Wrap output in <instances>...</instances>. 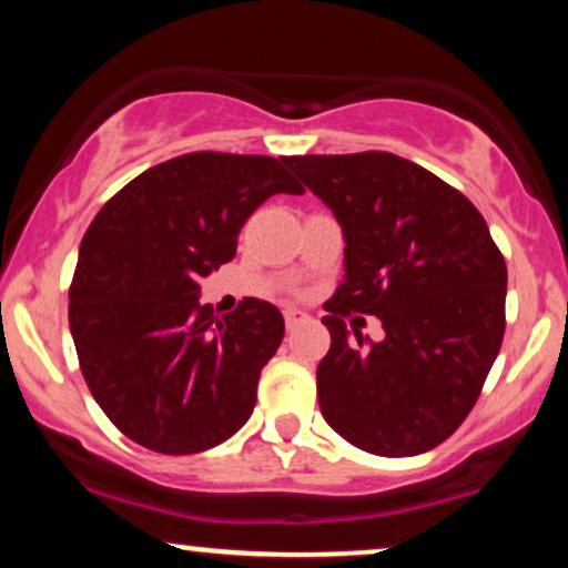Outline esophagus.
Segmentation results:
<instances>
[{"mask_svg":"<svg viewBox=\"0 0 568 568\" xmlns=\"http://www.w3.org/2000/svg\"><path fill=\"white\" fill-rule=\"evenodd\" d=\"M304 323H310V315H306V312H302V310H285V325H288V331L298 328V325H304Z\"/></svg>","mask_w":568,"mask_h":568,"instance_id":"1","label":"esophagus"}]
</instances>
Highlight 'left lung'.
Returning a JSON list of instances; mask_svg holds the SVG:
<instances>
[{"label": "left lung", "instance_id": "1", "mask_svg": "<svg viewBox=\"0 0 568 568\" xmlns=\"http://www.w3.org/2000/svg\"><path fill=\"white\" fill-rule=\"evenodd\" d=\"M285 165L334 211L347 243V275L323 317L325 422L368 454H425L467 419L497 361L505 256L478 207L416 162L357 152ZM352 311L381 317L382 343L348 338Z\"/></svg>", "mask_w": 568, "mask_h": 568}]
</instances>
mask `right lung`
I'll use <instances>...</instances> for the list:
<instances>
[{"instance_id": "add662e5", "label": "right lung", "mask_w": 568, "mask_h": 568, "mask_svg": "<svg viewBox=\"0 0 568 568\" xmlns=\"http://www.w3.org/2000/svg\"><path fill=\"white\" fill-rule=\"evenodd\" d=\"M302 194L285 158L192 152L135 175L84 232L69 328L84 382L112 425L158 454H197L251 419L283 342L275 304L213 317L200 280L232 262L272 194Z\"/></svg>"}]
</instances>
